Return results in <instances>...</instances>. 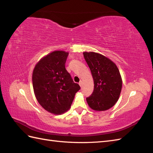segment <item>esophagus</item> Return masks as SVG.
I'll list each match as a JSON object with an SVG mask.
<instances>
[{
  "instance_id": "obj_1",
  "label": "esophagus",
  "mask_w": 153,
  "mask_h": 153,
  "mask_svg": "<svg viewBox=\"0 0 153 153\" xmlns=\"http://www.w3.org/2000/svg\"><path fill=\"white\" fill-rule=\"evenodd\" d=\"M82 84H83V82H82V81H80V82H79V85H80V87H82Z\"/></svg>"
}]
</instances>
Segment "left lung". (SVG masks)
<instances>
[{
	"instance_id": "obj_1",
	"label": "left lung",
	"mask_w": 153,
	"mask_h": 153,
	"mask_svg": "<svg viewBox=\"0 0 153 153\" xmlns=\"http://www.w3.org/2000/svg\"><path fill=\"white\" fill-rule=\"evenodd\" d=\"M94 80V91L86 98L92 110H106L116 103L122 89V78L116 64L104 55L93 52L83 53Z\"/></svg>"
}]
</instances>
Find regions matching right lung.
<instances>
[{
  "label": "right lung",
  "mask_w": 153,
  "mask_h": 153,
  "mask_svg": "<svg viewBox=\"0 0 153 153\" xmlns=\"http://www.w3.org/2000/svg\"><path fill=\"white\" fill-rule=\"evenodd\" d=\"M68 52L54 51L36 64L32 73L36 98L48 112L61 114L69 108L80 87L73 82L65 68Z\"/></svg>",
  "instance_id": "right-lung-1"
}]
</instances>
